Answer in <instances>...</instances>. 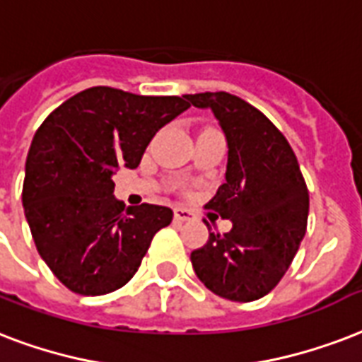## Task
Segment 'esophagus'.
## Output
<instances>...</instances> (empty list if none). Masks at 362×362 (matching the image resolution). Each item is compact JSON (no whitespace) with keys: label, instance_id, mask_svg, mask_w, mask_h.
<instances>
[{"label":"esophagus","instance_id":"esophagus-1","mask_svg":"<svg viewBox=\"0 0 362 362\" xmlns=\"http://www.w3.org/2000/svg\"><path fill=\"white\" fill-rule=\"evenodd\" d=\"M193 218H195V214H193L192 211L184 209V206H176V209H175V220H176V222H189V220H193Z\"/></svg>","mask_w":362,"mask_h":362}]
</instances>
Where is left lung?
<instances>
[{"label":"left lung","instance_id":"obj_1","mask_svg":"<svg viewBox=\"0 0 362 362\" xmlns=\"http://www.w3.org/2000/svg\"><path fill=\"white\" fill-rule=\"evenodd\" d=\"M187 100L212 110L228 138L226 182L206 209L233 224L228 233L211 231L193 250V269L220 298L255 302L294 260L308 228L310 192L288 140L258 107L224 90Z\"/></svg>","mask_w":362,"mask_h":362}]
</instances>
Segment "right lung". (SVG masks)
<instances>
[{
	"label": "right lung",
	"mask_w": 362,
	"mask_h": 362,
	"mask_svg": "<svg viewBox=\"0 0 362 362\" xmlns=\"http://www.w3.org/2000/svg\"><path fill=\"white\" fill-rule=\"evenodd\" d=\"M189 107L184 96L132 95L114 87L77 93L35 131L26 159L22 205L35 248L54 277L81 296L127 285L169 206L127 209L112 175L136 169L163 125Z\"/></svg>",
	"instance_id": "1"
}]
</instances>
